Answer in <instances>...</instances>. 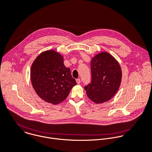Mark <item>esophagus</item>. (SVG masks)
<instances>
[{"mask_svg":"<svg viewBox=\"0 0 152 152\" xmlns=\"http://www.w3.org/2000/svg\"><path fill=\"white\" fill-rule=\"evenodd\" d=\"M76 81H77V83L79 84H80V83H81V80H80V78H78V79L76 80Z\"/></svg>","mask_w":152,"mask_h":152,"instance_id":"esophagus-1","label":"esophagus"}]
</instances>
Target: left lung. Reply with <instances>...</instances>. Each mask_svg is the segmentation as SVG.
<instances>
[{
	"label": "left lung",
	"mask_w": 152,
	"mask_h": 152,
	"mask_svg": "<svg viewBox=\"0 0 152 152\" xmlns=\"http://www.w3.org/2000/svg\"><path fill=\"white\" fill-rule=\"evenodd\" d=\"M91 82L84 87L87 96L96 103L108 101L117 91L121 70L115 59L107 52L96 55L91 62Z\"/></svg>",
	"instance_id": "8db88e82"
}]
</instances>
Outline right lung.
Masks as SVG:
<instances>
[{
	"label": "right lung",
	"mask_w": 152,
	"mask_h": 152,
	"mask_svg": "<svg viewBox=\"0 0 152 152\" xmlns=\"http://www.w3.org/2000/svg\"><path fill=\"white\" fill-rule=\"evenodd\" d=\"M31 79L37 94L53 104L64 101L77 84L70 69L64 64L63 57L55 51L41 53L33 62Z\"/></svg>",
	"instance_id": "1"
}]
</instances>
